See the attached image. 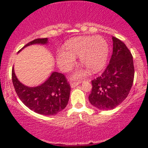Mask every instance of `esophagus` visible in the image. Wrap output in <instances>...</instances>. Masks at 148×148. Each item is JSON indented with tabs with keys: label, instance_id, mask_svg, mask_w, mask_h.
Listing matches in <instances>:
<instances>
[{
	"label": "esophagus",
	"instance_id": "1",
	"mask_svg": "<svg viewBox=\"0 0 148 148\" xmlns=\"http://www.w3.org/2000/svg\"><path fill=\"white\" fill-rule=\"evenodd\" d=\"M79 84H80V82H71L70 83V85H71V88H75L76 86H78Z\"/></svg>",
	"mask_w": 148,
	"mask_h": 148
}]
</instances>
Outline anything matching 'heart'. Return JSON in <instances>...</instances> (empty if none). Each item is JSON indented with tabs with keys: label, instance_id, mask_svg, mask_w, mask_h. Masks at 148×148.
<instances>
[{
	"label": "heart",
	"instance_id": "obj_1",
	"mask_svg": "<svg viewBox=\"0 0 148 148\" xmlns=\"http://www.w3.org/2000/svg\"><path fill=\"white\" fill-rule=\"evenodd\" d=\"M65 49H59L56 53V62L64 71L72 69L76 57L79 56L80 63L92 72H97L107 63L109 55V45L102 36H79L68 40L64 44ZM83 68L74 73L76 79L84 77L88 70Z\"/></svg>",
	"mask_w": 148,
	"mask_h": 148
}]
</instances>
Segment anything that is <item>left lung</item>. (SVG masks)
Returning a JSON list of instances; mask_svg holds the SVG:
<instances>
[{
    "label": "left lung",
    "mask_w": 148,
    "mask_h": 148,
    "mask_svg": "<svg viewBox=\"0 0 148 148\" xmlns=\"http://www.w3.org/2000/svg\"><path fill=\"white\" fill-rule=\"evenodd\" d=\"M110 64L100 77L92 80L89 102L101 110L115 108L127 97L135 75L133 59L126 45L112 36Z\"/></svg>",
    "instance_id": "obj_1"
}]
</instances>
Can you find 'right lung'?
Returning a JSON list of instances; mask_svg holds the SVG:
<instances>
[{
    "mask_svg": "<svg viewBox=\"0 0 148 148\" xmlns=\"http://www.w3.org/2000/svg\"><path fill=\"white\" fill-rule=\"evenodd\" d=\"M49 42L48 38H37L25 45L18 53L28 46L46 45ZM12 81L19 99L30 110L38 114L55 115L63 110L68 104L71 87L64 75L61 73L53 71L44 83L31 87L23 84L18 79L13 67Z\"/></svg>",
    "mask_w": 148,
    "mask_h": 148,
    "instance_id": "1",
    "label": "right lung"
}]
</instances>
